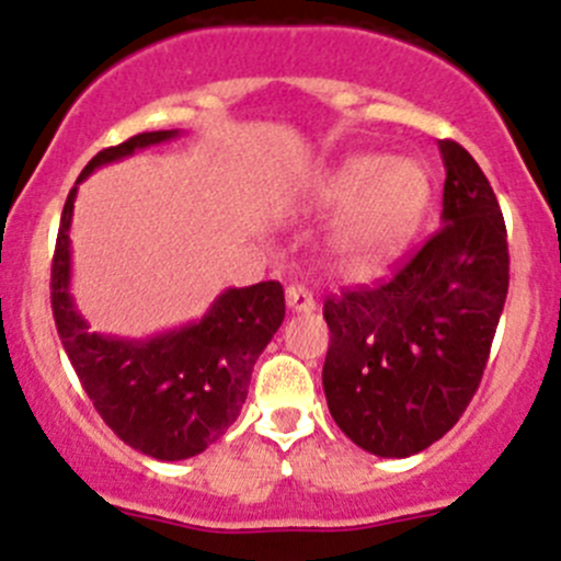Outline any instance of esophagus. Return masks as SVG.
Masks as SVG:
<instances>
[{
    "mask_svg": "<svg viewBox=\"0 0 561 561\" xmlns=\"http://www.w3.org/2000/svg\"><path fill=\"white\" fill-rule=\"evenodd\" d=\"M286 306H289V311L295 313L317 311V300H313L311 291L300 284H291L289 289H286Z\"/></svg>",
    "mask_w": 561,
    "mask_h": 561,
    "instance_id": "obj_1",
    "label": "esophagus"
}]
</instances>
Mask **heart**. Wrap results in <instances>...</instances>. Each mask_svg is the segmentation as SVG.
<instances>
[{"label": "heart", "mask_w": 561, "mask_h": 561, "mask_svg": "<svg viewBox=\"0 0 561 561\" xmlns=\"http://www.w3.org/2000/svg\"><path fill=\"white\" fill-rule=\"evenodd\" d=\"M432 179L419 159L350 153L306 190V209L341 211L330 250L341 270L369 275L399 255L424 222Z\"/></svg>", "instance_id": "heart-1"}]
</instances>
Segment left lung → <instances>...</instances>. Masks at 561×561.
I'll list each match as a JSON object with an SVG mask.
<instances>
[{"label": "left lung", "instance_id": "left-lung-1", "mask_svg": "<svg viewBox=\"0 0 561 561\" xmlns=\"http://www.w3.org/2000/svg\"><path fill=\"white\" fill-rule=\"evenodd\" d=\"M440 231L375 289L324 302L322 386L352 444L410 457L444 437L482 382L510 289V250L493 186L460 142L440 140Z\"/></svg>", "mask_w": 561, "mask_h": 561}]
</instances>
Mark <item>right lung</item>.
<instances>
[{"mask_svg": "<svg viewBox=\"0 0 561 561\" xmlns=\"http://www.w3.org/2000/svg\"><path fill=\"white\" fill-rule=\"evenodd\" d=\"M181 131H142L104 148L68 192L51 261V311L66 355L93 408L124 444L157 460H186L226 435L248 399L250 375L286 317L277 280L226 289L195 322L146 339L90 333L71 295V220L77 190L93 170Z\"/></svg>", "mask_w": 561, "mask_h": 561, "instance_id": "obj_1", "label": "right lung"}]
</instances>
